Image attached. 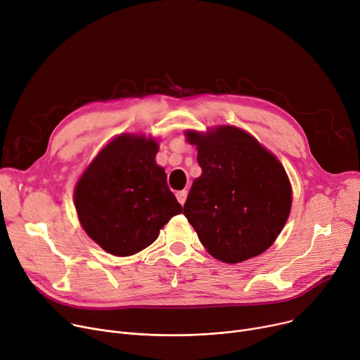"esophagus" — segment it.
<instances>
[{
	"mask_svg": "<svg viewBox=\"0 0 360 360\" xmlns=\"http://www.w3.org/2000/svg\"><path fill=\"white\" fill-rule=\"evenodd\" d=\"M186 195H188V193H186L185 189H182V191H178V193H176V200L179 201V204H181V205H184V204H185Z\"/></svg>",
	"mask_w": 360,
	"mask_h": 360,
	"instance_id": "34e87169",
	"label": "esophagus"
}]
</instances>
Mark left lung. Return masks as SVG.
<instances>
[{
  "label": "left lung",
  "mask_w": 360,
  "mask_h": 360,
  "mask_svg": "<svg viewBox=\"0 0 360 360\" xmlns=\"http://www.w3.org/2000/svg\"><path fill=\"white\" fill-rule=\"evenodd\" d=\"M185 137L197 148L202 172L191 186L184 215L205 250L226 263H240L268 250L292 205L283 165L236 126L185 130Z\"/></svg>",
  "instance_id": "8db88e82"
}]
</instances>
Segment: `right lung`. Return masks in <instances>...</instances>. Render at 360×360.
I'll return each instance as SVG.
<instances>
[{
  "label": "right lung",
  "instance_id": "1",
  "mask_svg": "<svg viewBox=\"0 0 360 360\" xmlns=\"http://www.w3.org/2000/svg\"><path fill=\"white\" fill-rule=\"evenodd\" d=\"M159 140L143 133L111 139L86 165L74 188L81 227L112 256L127 257L150 246L181 204L156 163Z\"/></svg>",
  "mask_w": 360,
  "mask_h": 360
}]
</instances>
